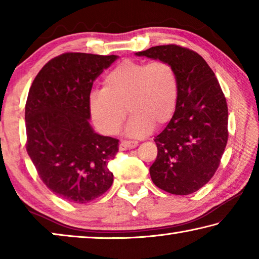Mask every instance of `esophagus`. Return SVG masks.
Returning a JSON list of instances; mask_svg holds the SVG:
<instances>
[{
    "label": "esophagus",
    "instance_id": "obj_1",
    "mask_svg": "<svg viewBox=\"0 0 259 259\" xmlns=\"http://www.w3.org/2000/svg\"><path fill=\"white\" fill-rule=\"evenodd\" d=\"M138 145L137 140H122L120 143V150L125 151V150H133L136 146Z\"/></svg>",
    "mask_w": 259,
    "mask_h": 259
}]
</instances>
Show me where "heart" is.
<instances>
[{
  "mask_svg": "<svg viewBox=\"0 0 259 259\" xmlns=\"http://www.w3.org/2000/svg\"><path fill=\"white\" fill-rule=\"evenodd\" d=\"M103 89L91 91L88 100L93 123L104 135L115 134L131 114L125 134L140 137L154 124L171 119L179 97L178 76L166 61L126 59L106 73Z\"/></svg>",
  "mask_w": 259,
  "mask_h": 259,
  "instance_id": "obj_1",
  "label": "heart"
}]
</instances>
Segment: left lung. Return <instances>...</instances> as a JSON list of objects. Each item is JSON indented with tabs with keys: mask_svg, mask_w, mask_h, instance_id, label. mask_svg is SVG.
Wrapping results in <instances>:
<instances>
[{
	"mask_svg": "<svg viewBox=\"0 0 259 259\" xmlns=\"http://www.w3.org/2000/svg\"><path fill=\"white\" fill-rule=\"evenodd\" d=\"M136 56L166 61L178 76L179 97L168 125L154 142L153 183L168 193L199 191L216 172L225 151L229 111L217 77L195 51L176 45L152 47Z\"/></svg>",
	"mask_w": 259,
	"mask_h": 259,
	"instance_id": "8db88e82",
	"label": "left lung"
}]
</instances>
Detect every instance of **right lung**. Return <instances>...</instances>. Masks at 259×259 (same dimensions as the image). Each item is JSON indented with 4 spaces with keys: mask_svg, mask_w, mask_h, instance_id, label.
Instances as JSON below:
<instances>
[{
    "mask_svg": "<svg viewBox=\"0 0 259 259\" xmlns=\"http://www.w3.org/2000/svg\"><path fill=\"white\" fill-rule=\"evenodd\" d=\"M117 58L67 52L48 61L29 89L26 150L47 187L69 202L93 201L113 184L107 165L119 140L95 133L88 100L94 81Z\"/></svg>",
    "mask_w": 259,
    "mask_h": 259,
    "instance_id": "add662e5",
    "label": "right lung"
}]
</instances>
